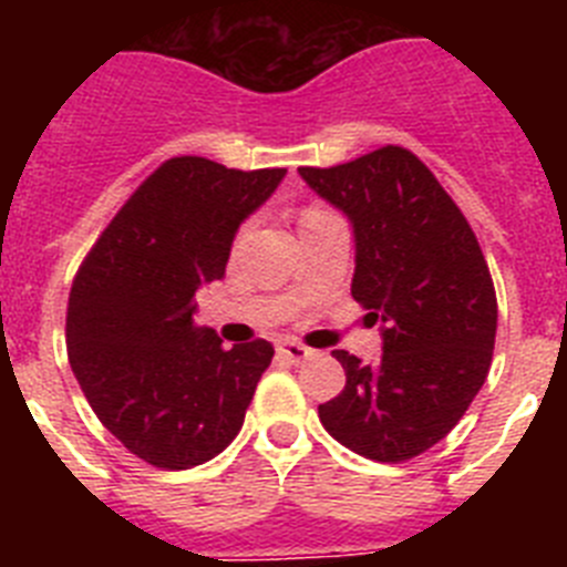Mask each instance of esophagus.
<instances>
[{
	"mask_svg": "<svg viewBox=\"0 0 567 567\" xmlns=\"http://www.w3.org/2000/svg\"><path fill=\"white\" fill-rule=\"evenodd\" d=\"M278 354L284 360H289V363H303V360L312 358V349L303 343H298V340H280Z\"/></svg>",
	"mask_w": 567,
	"mask_h": 567,
	"instance_id": "obj_1",
	"label": "esophagus"
}]
</instances>
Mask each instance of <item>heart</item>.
<instances>
[{
  "label": "heart",
  "mask_w": 567,
  "mask_h": 567,
  "mask_svg": "<svg viewBox=\"0 0 567 567\" xmlns=\"http://www.w3.org/2000/svg\"><path fill=\"white\" fill-rule=\"evenodd\" d=\"M327 209H320V207H307L303 213H300V227H307V224L312 221H320V218H327Z\"/></svg>",
  "instance_id": "obj_1"
}]
</instances>
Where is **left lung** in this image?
<instances>
[{
    "label": "left lung",
    "instance_id": "1",
    "mask_svg": "<svg viewBox=\"0 0 567 567\" xmlns=\"http://www.w3.org/2000/svg\"><path fill=\"white\" fill-rule=\"evenodd\" d=\"M300 175L349 215L352 298L383 323L374 365L332 352L346 385L318 405V417L360 457L405 463L452 432L488 378L497 338L488 264L452 195L412 150L385 144Z\"/></svg>",
    "mask_w": 567,
    "mask_h": 567
}]
</instances>
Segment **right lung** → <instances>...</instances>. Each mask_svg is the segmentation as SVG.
Masks as SVG:
<instances>
[{"label": "right lung", "instance_id": "add662e5", "mask_svg": "<svg viewBox=\"0 0 567 567\" xmlns=\"http://www.w3.org/2000/svg\"><path fill=\"white\" fill-rule=\"evenodd\" d=\"M287 169H229L175 155L138 184L84 255L68 300V358L90 409L144 463L184 471L244 425L269 340L193 327L195 289L218 280L240 221Z\"/></svg>", "mask_w": 567, "mask_h": 567}]
</instances>
